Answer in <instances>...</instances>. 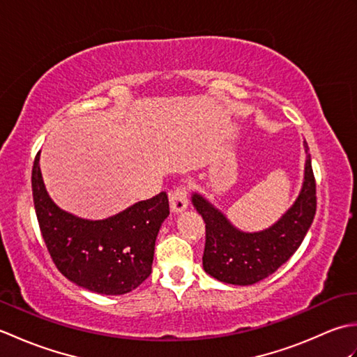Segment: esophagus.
Returning a JSON list of instances; mask_svg holds the SVG:
<instances>
[{
	"instance_id": "1",
	"label": "esophagus",
	"mask_w": 357,
	"mask_h": 357,
	"mask_svg": "<svg viewBox=\"0 0 357 357\" xmlns=\"http://www.w3.org/2000/svg\"><path fill=\"white\" fill-rule=\"evenodd\" d=\"M169 204H170V211L174 215L183 213L187 210L188 199H187V188L185 187H178L176 190L169 193Z\"/></svg>"
}]
</instances>
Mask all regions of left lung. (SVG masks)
I'll use <instances>...</instances> for the list:
<instances>
[{
	"mask_svg": "<svg viewBox=\"0 0 357 357\" xmlns=\"http://www.w3.org/2000/svg\"><path fill=\"white\" fill-rule=\"evenodd\" d=\"M304 150V181L298 198L264 230H241L206 196L192 195L193 207L206 222L202 267L210 276L231 285H253L273 275L299 248L316 213V183L305 141Z\"/></svg>",
	"mask_w": 357,
	"mask_h": 357,
	"instance_id": "left-lung-1",
	"label": "left lung"
}]
</instances>
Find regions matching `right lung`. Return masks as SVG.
Returning a JSON list of instances; mask_svg holds the SVG:
<instances>
[{"label":"right lung","mask_w":357,"mask_h":357,"mask_svg":"<svg viewBox=\"0 0 357 357\" xmlns=\"http://www.w3.org/2000/svg\"><path fill=\"white\" fill-rule=\"evenodd\" d=\"M32 192L43 239L70 282L92 293L119 296L150 276L156 236L170 215L164 192L105 219L79 218L59 208L45 190L40 153L33 162Z\"/></svg>","instance_id":"1"}]
</instances>
